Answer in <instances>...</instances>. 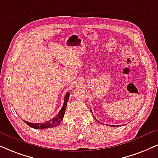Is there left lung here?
Returning <instances> with one entry per match:
<instances>
[{
	"instance_id": "obj_1",
	"label": "left lung",
	"mask_w": 158,
	"mask_h": 158,
	"mask_svg": "<svg viewBox=\"0 0 158 158\" xmlns=\"http://www.w3.org/2000/svg\"><path fill=\"white\" fill-rule=\"evenodd\" d=\"M90 112H91V113H92V110H91V109H90ZM93 114V113H92ZM98 123H101V122H99V121H98ZM116 126V125H110V127H115Z\"/></svg>"
}]
</instances>
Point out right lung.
I'll list each match as a JSON object with an SVG mask.
<instances>
[{
	"instance_id": "1",
	"label": "right lung",
	"mask_w": 158,
	"mask_h": 158,
	"mask_svg": "<svg viewBox=\"0 0 158 158\" xmlns=\"http://www.w3.org/2000/svg\"><path fill=\"white\" fill-rule=\"evenodd\" d=\"M69 96H70V92H68L66 94L65 96H64V104L63 106H62V109L60 110V111L59 112V113L54 118L51 119V120L45 121V122L42 123H34L28 122V121H23L29 127H31L34 129H38V130H43V129L51 128V127L58 126V125L61 123V121H62V119H63L64 112H65V109L66 107H67V102L68 99H69Z\"/></svg>"
}]
</instances>
